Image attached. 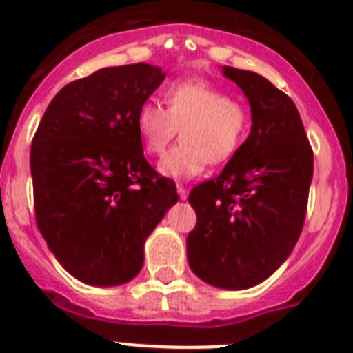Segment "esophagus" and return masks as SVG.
Wrapping results in <instances>:
<instances>
[{"mask_svg": "<svg viewBox=\"0 0 353 353\" xmlns=\"http://www.w3.org/2000/svg\"><path fill=\"white\" fill-rule=\"evenodd\" d=\"M177 194H179V197H181V199H186V197H188V188L183 185H177Z\"/></svg>", "mask_w": 353, "mask_h": 353, "instance_id": "1", "label": "esophagus"}]
</instances>
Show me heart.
Returning a JSON list of instances; mask_svg holds the SVG:
<instances>
[{"mask_svg":"<svg viewBox=\"0 0 353 353\" xmlns=\"http://www.w3.org/2000/svg\"><path fill=\"white\" fill-rule=\"evenodd\" d=\"M165 103L145 102L136 112V129L145 150L165 152L177 131L181 143L167 152L158 168L172 179L199 176L210 161L224 163L241 149L251 129V114L226 91L206 82L185 81L168 85Z\"/></svg>","mask_w":353,"mask_h":353,"instance_id":"heart-1","label":"heart"}]
</instances>
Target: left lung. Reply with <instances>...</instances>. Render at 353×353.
<instances>
[{"label":"left lung","mask_w":353,"mask_h":353,"mask_svg":"<svg viewBox=\"0 0 353 353\" xmlns=\"http://www.w3.org/2000/svg\"><path fill=\"white\" fill-rule=\"evenodd\" d=\"M251 105V132L215 179L192 188L197 224L186 239L194 274L219 289L259 285L294 250L314 154L294 102L254 71L222 68Z\"/></svg>","instance_id":"left-lung-1"}]
</instances>
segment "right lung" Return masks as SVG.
Masks as SVG:
<instances>
[{
	"label": "right lung",
	"mask_w": 353,
	"mask_h": 353,
	"mask_svg": "<svg viewBox=\"0 0 353 353\" xmlns=\"http://www.w3.org/2000/svg\"><path fill=\"white\" fill-rule=\"evenodd\" d=\"M165 81L145 62L64 85L32 141L35 221L62 268L97 287L131 282L170 206L174 181L143 156L136 112Z\"/></svg>",
	"instance_id": "right-lung-1"
}]
</instances>
